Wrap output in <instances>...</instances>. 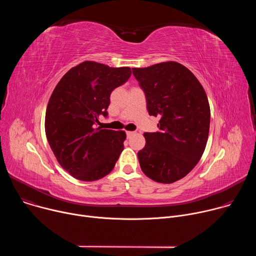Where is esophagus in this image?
Masks as SVG:
<instances>
[{
    "label": "esophagus",
    "mask_w": 256,
    "mask_h": 256,
    "mask_svg": "<svg viewBox=\"0 0 256 256\" xmlns=\"http://www.w3.org/2000/svg\"><path fill=\"white\" fill-rule=\"evenodd\" d=\"M134 132H126V136H128V138H130V136H132Z\"/></svg>",
    "instance_id": "esophagus-1"
}]
</instances>
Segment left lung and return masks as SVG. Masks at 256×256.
Here are the masks:
<instances>
[{"label":"left lung","mask_w":256,"mask_h":256,"mask_svg":"<svg viewBox=\"0 0 256 256\" xmlns=\"http://www.w3.org/2000/svg\"><path fill=\"white\" fill-rule=\"evenodd\" d=\"M150 116L160 118L156 132H144L138 151L142 171L160 184L184 178L206 149L210 110L206 94L192 72L176 62L134 68Z\"/></svg>","instance_id":"obj_1"}]
</instances>
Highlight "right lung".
<instances>
[{
    "instance_id": "add662e5",
    "label": "right lung",
    "mask_w": 256,
    "mask_h": 256,
    "mask_svg": "<svg viewBox=\"0 0 256 256\" xmlns=\"http://www.w3.org/2000/svg\"><path fill=\"white\" fill-rule=\"evenodd\" d=\"M128 66L86 60L72 68L56 86L46 114V134L58 162L72 177L95 181L114 168L124 150L122 130H101L112 92L130 77Z\"/></svg>"
}]
</instances>
